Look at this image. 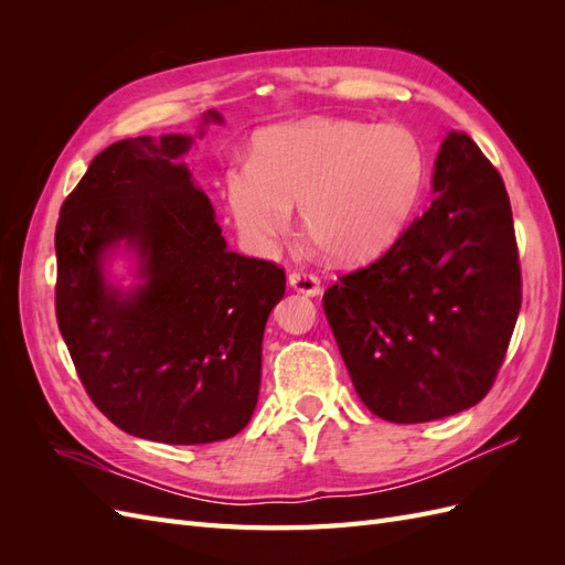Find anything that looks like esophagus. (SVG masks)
Listing matches in <instances>:
<instances>
[{"label":"esophagus","instance_id":"obj_1","mask_svg":"<svg viewBox=\"0 0 565 565\" xmlns=\"http://www.w3.org/2000/svg\"><path fill=\"white\" fill-rule=\"evenodd\" d=\"M287 280H289V287L297 289V292H301V295H309V297L320 295V280L309 270H292Z\"/></svg>","mask_w":565,"mask_h":565}]
</instances>
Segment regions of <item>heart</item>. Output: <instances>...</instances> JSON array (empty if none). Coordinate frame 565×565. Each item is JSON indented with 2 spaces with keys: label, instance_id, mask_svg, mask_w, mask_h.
<instances>
[{
  "label": "heart",
  "instance_id": "b5f03b06",
  "mask_svg": "<svg viewBox=\"0 0 565 565\" xmlns=\"http://www.w3.org/2000/svg\"><path fill=\"white\" fill-rule=\"evenodd\" d=\"M426 181L413 129L311 117L262 129L249 164L224 174V202L243 241L270 252L299 204L303 233L339 264H363L398 241Z\"/></svg>",
  "mask_w": 565,
  "mask_h": 565
}]
</instances>
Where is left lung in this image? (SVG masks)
I'll return each instance as SVG.
<instances>
[{
	"label": "left lung",
	"instance_id": "8db88e82",
	"mask_svg": "<svg viewBox=\"0 0 565 565\" xmlns=\"http://www.w3.org/2000/svg\"><path fill=\"white\" fill-rule=\"evenodd\" d=\"M436 200L377 262L324 289L341 358L361 401L396 424L461 413L492 388L521 311V264L498 169L450 131Z\"/></svg>",
	"mask_w": 565,
	"mask_h": 565
}]
</instances>
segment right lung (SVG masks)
Here are the masks:
<instances>
[{
  "instance_id": "1",
  "label": "right lung",
  "mask_w": 565,
  "mask_h": 565,
  "mask_svg": "<svg viewBox=\"0 0 565 565\" xmlns=\"http://www.w3.org/2000/svg\"><path fill=\"white\" fill-rule=\"evenodd\" d=\"M224 122L216 110L202 125ZM191 136L125 139L92 160L56 224V320L92 403L119 429L169 446L243 431L262 382L285 268L226 249L210 198L177 158ZM140 249L147 282L110 290L99 254Z\"/></svg>"
}]
</instances>
